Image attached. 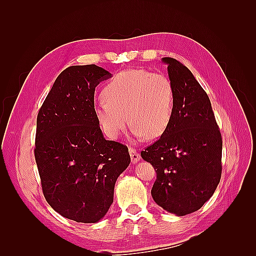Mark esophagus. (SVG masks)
<instances>
[{"instance_id":"esophagus-1","label":"esophagus","mask_w":256,"mask_h":256,"mask_svg":"<svg viewBox=\"0 0 256 256\" xmlns=\"http://www.w3.org/2000/svg\"><path fill=\"white\" fill-rule=\"evenodd\" d=\"M129 154H130V158H131V161L134 162V164H136V162L140 160V154L134 148H131V147H129Z\"/></svg>"}]
</instances>
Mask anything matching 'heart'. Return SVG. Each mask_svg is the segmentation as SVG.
<instances>
[{"instance_id":"obj_1","label":"heart","mask_w":256,"mask_h":256,"mask_svg":"<svg viewBox=\"0 0 256 256\" xmlns=\"http://www.w3.org/2000/svg\"><path fill=\"white\" fill-rule=\"evenodd\" d=\"M102 96L104 100L95 106L94 113L110 138L122 134L128 120L136 136L147 138L160 136L171 122L174 88L164 74L144 69L120 72L106 84Z\"/></svg>"}]
</instances>
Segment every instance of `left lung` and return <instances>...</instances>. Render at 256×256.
<instances>
[{
  "instance_id": "8db88e82",
  "label": "left lung",
  "mask_w": 256,
  "mask_h": 256,
  "mask_svg": "<svg viewBox=\"0 0 256 256\" xmlns=\"http://www.w3.org/2000/svg\"><path fill=\"white\" fill-rule=\"evenodd\" d=\"M174 88L171 122L158 141L141 152L156 170L154 202L177 216L194 212L214 194L222 173V136L210 100L189 69L164 58Z\"/></svg>"
}]
</instances>
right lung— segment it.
I'll use <instances>...</instances> for the list:
<instances>
[{"instance_id": "add662e5", "label": "right lung", "mask_w": 256, "mask_h": 256, "mask_svg": "<svg viewBox=\"0 0 256 256\" xmlns=\"http://www.w3.org/2000/svg\"><path fill=\"white\" fill-rule=\"evenodd\" d=\"M111 76L94 64L66 68L37 115L34 154L44 198L76 222L104 218L130 164L128 147L106 140L94 113L95 88Z\"/></svg>"}]
</instances>
